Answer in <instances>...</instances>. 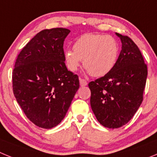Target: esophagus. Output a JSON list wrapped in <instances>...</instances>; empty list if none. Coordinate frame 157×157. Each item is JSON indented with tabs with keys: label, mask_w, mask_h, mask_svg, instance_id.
Returning a JSON list of instances; mask_svg holds the SVG:
<instances>
[{
	"label": "esophagus",
	"mask_w": 157,
	"mask_h": 157,
	"mask_svg": "<svg viewBox=\"0 0 157 157\" xmlns=\"http://www.w3.org/2000/svg\"><path fill=\"white\" fill-rule=\"evenodd\" d=\"M79 82H80V86H86L87 85V82L86 81L85 79H83V78H79Z\"/></svg>",
	"instance_id": "obj_1"
}]
</instances>
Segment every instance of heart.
<instances>
[{"label":"heart","mask_w":157,"mask_h":157,"mask_svg":"<svg viewBox=\"0 0 157 157\" xmlns=\"http://www.w3.org/2000/svg\"><path fill=\"white\" fill-rule=\"evenodd\" d=\"M119 55V45L114 37L101 34H85L78 37L73 51L63 52L67 67L75 71L82 60L83 66L94 77H102L113 69Z\"/></svg>","instance_id":"obj_1"}]
</instances>
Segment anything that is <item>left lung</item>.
<instances>
[{
    "instance_id": "left-lung-1",
    "label": "left lung",
    "mask_w": 157,
    "mask_h": 157,
    "mask_svg": "<svg viewBox=\"0 0 157 157\" xmlns=\"http://www.w3.org/2000/svg\"><path fill=\"white\" fill-rule=\"evenodd\" d=\"M122 49L109 74L89 83L90 105L105 127L119 128L128 123L139 109L146 82L147 66L138 47L127 36L116 33Z\"/></svg>"
}]
</instances>
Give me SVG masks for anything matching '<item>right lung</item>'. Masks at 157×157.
I'll use <instances>...</instances> for the list:
<instances>
[{
  "instance_id": "obj_1",
  "label": "right lung",
  "mask_w": 157,
  "mask_h": 157,
  "mask_svg": "<svg viewBox=\"0 0 157 157\" xmlns=\"http://www.w3.org/2000/svg\"><path fill=\"white\" fill-rule=\"evenodd\" d=\"M66 28L43 30L18 55L12 71L13 93L29 120L51 129L66 116L79 88V80L67 68L63 41Z\"/></svg>"
}]
</instances>
